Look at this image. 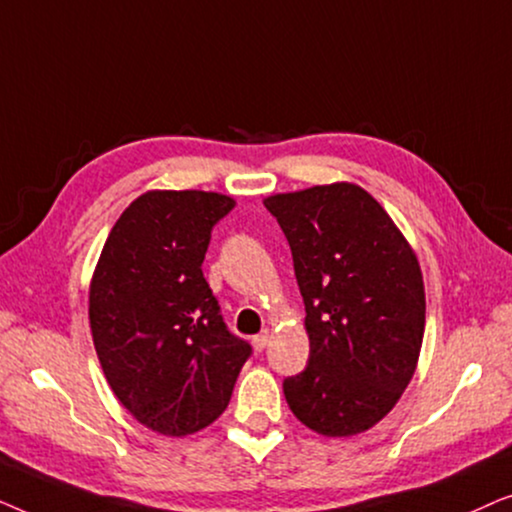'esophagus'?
Segmentation results:
<instances>
[{
    "label": "esophagus",
    "instance_id": "34e87169",
    "mask_svg": "<svg viewBox=\"0 0 512 512\" xmlns=\"http://www.w3.org/2000/svg\"><path fill=\"white\" fill-rule=\"evenodd\" d=\"M268 342H270V333H268V331H263V333L254 335V340H251V345H254L256 352H263V349L268 347Z\"/></svg>",
    "mask_w": 512,
    "mask_h": 512
}]
</instances>
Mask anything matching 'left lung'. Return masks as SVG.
<instances>
[{
    "mask_svg": "<svg viewBox=\"0 0 512 512\" xmlns=\"http://www.w3.org/2000/svg\"><path fill=\"white\" fill-rule=\"evenodd\" d=\"M289 240L305 300L310 361L284 380L307 429L328 438L368 431L415 375L426 298L410 242L361 186L349 181L263 200Z\"/></svg>",
    "mask_w": 512,
    "mask_h": 512,
    "instance_id": "1",
    "label": "left lung"
}]
</instances>
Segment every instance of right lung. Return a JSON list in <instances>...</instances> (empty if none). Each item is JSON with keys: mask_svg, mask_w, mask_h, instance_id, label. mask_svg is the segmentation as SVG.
I'll return each instance as SVG.
<instances>
[{"mask_svg": "<svg viewBox=\"0 0 512 512\" xmlns=\"http://www.w3.org/2000/svg\"><path fill=\"white\" fill-rule=\"evenodd\" d=\"M233 207L212 191L142 193L111 228L90 279L104 377L123 408L163 436L212 424L251 354L202 275L214 223Z\"/></svg>", "mask_w": 512, "mask_h": 512, "instance_id": "1", "label": "right lung"}]
</instances>
